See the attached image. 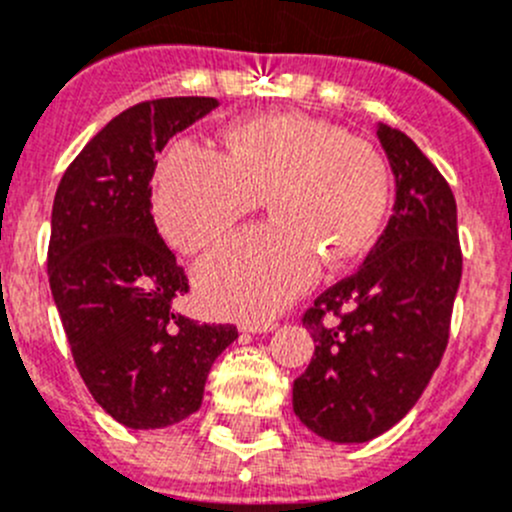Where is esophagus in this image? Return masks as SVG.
Here are the masks:
<instances>
[{
    "label": "esophagus",
    "mask_w": 512,
    "mask_h": 512,
    "mask_svg": "<svg viewBox=\"0 0 512 512\" xmlns=\"http://www.w3.org/2000/svg\"><path fill=\"white\" fill-rule=\"evenodd\" d=\"M243 332L248 334H266V332H274L276 329V321H243L241 324Z\"/></svg>",
    "instance_id": "esophagus-1"
}]
</instances>
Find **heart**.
<instances>
[{
    "mask_svg": "<svg viewBox=\"0 0 512 512\" xmlns=\"http://www.w3.org/2000/svg\"><path fill=\"white\" fill-rule=\"evenodd\" d=\"M266 196L274 221L198 264V294L213 314L266 319L314 284L324 259L344 266L367 253L387 218V163L334 123L264 115L228 130L226 155L193 140L170 145L155 170L153 216L170 246L198 253Z\"/></svg>",
    "mask_w": 512,
    "mask_h": 512,
    "instance_id": "1",
    "label": "heart"
}]
</instances>
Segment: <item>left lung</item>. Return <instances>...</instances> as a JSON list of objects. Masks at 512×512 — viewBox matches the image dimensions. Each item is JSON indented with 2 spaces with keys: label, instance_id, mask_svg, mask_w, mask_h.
Wrapping results in <instances>:
<instances>
[{
  "label": "left lung",
  "instance_id": "1",
  "mask_svg": "<svg viewBox=\"0 0 512 512\" xmlns=\"http://www.w3.org/2000/svg\"><path fill=\"white\" fill-rule=\"evenodd\" d=\"M394 208L364 264L304 314L316 349L294 379V412L332 442H367L415 407L440 367L462 276L447 180L402 130L377 125Z\"/></svg>",
  "mask_w": 512,
  "mask_h": 512
}]
</instances>
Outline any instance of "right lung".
Here are the masks:
<instances>
[{
  "label": "right lung",
  "instance_id": "1",
  "mask_svg": "<svg viewBox=\"0 0 512 512\" xmlns=\"http://www.w3.org/2000/svg\"><path fill=\"white\" fill-rule=\"evenodd\" d=\"M218 107L216 97H160L113 118L62 175L52 206L50 274L77 372L120 425L160 430L201 407L233 324L175 314L188 276L153 221L155 155Z\"/></svg>",
  "mask_w": 512,
  "mask_h": 512
}]
</instances>
